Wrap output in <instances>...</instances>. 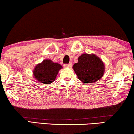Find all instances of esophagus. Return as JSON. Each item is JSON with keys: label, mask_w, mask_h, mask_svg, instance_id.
Listing matches in <instances>:
<instances>
[{"label": "esophagus", "mask_w": 134, "mask_h": 134, "mask_svg": "<svg viewBox=\"0 0 134 134\" xmlns=\"http://www.w3.org/2000/svg\"><path fill=\"white\" fill-rule=\"evenodd\" d=\"M72 66V63H69V64H65V65H64V66L65 67H68V68H71Z\"/></svg>", "instance_id": "obj_1"}]
</instances>
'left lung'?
<instances>
[{
  "label": "left lung",
  "instance_id": "1",
  "mask_svg": "<svg viewBox=\"0 0 134 134\" xmlns=\"http://www.w3.org/2000/svg\"><path fill=\"white\" fill-rule=\"evenodd\" d=\"M77 78L84 84L96 82L105 72L102 60L94 54L84 53L78 58V62L72 66Z\"/></svg>",
  "mask_w": 134,
  "mask_h": 134
}]
</instances>
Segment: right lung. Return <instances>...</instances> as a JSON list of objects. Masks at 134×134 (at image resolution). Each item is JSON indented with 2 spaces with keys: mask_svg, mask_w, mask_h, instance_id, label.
<instances>
[{
  "mask_svg": "<svg viewBox=\"0 0 134 134\" xmlns=\"http://www.w3.org/2000/svg\"><path fill=\"white\" fill-rule=\"evenodd\" d=\"M62 68L60 64L47 59L36 66L33 71V75L39 82L49 84L55 81L59 70Z\"/></svg>",
  "mask_w": 134,
  "mask_h": 134,
  "instance_id": "add662e5",
  "label": "right lung"
}]
</instances>
